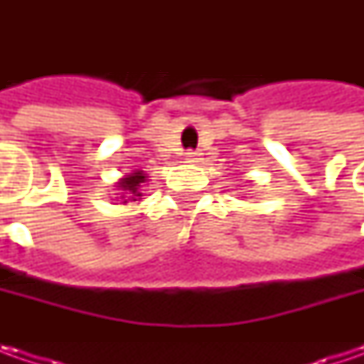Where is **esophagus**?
Instances as JSON below:
<instances>
[{"instance_id": "1", "label": "esophagus", "mask_w": 364, "mask_h": 364, "mask_svg": "<svg viewBox=\"0 0 364 364\" xmlns=\"http://www.w3.org/2000/svg\"><path fill=\"white\" fill-rule=\"evenodd\" d=\"M184 160L188 161V164H198L203 158H200V154H198V151H186V158H184Z\"/></svg>"}]
</instances>
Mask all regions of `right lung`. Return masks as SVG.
<instances>
[{
    "mask_svg": "<svg viewBox=\"0 0 364 364\" xmlns=\"http://www.w3.org/2000/svg\"><path fill=\"white\" fill-rule=\"evenodd\" d=\"M146 180L147 174L144 170H133L129 174H125L115 182V190H117L115 198L121 200V204H137L144 196L141 186L146 184Z\"/></svg>",
    "mask_w": 364,
    "mask_h": 364,
    "instance_id": "1",
    "label": "right lung"
}]
</instances>
